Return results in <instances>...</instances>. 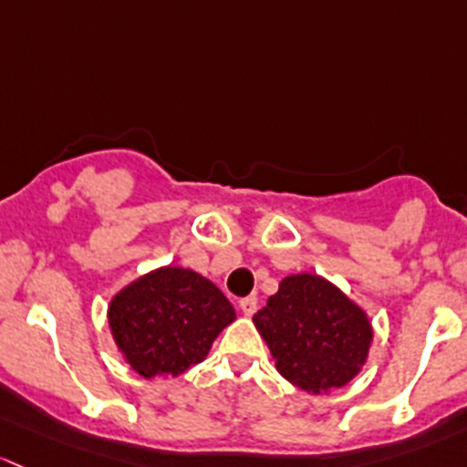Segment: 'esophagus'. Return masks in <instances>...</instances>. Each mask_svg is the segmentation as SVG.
Here are the masks:
<instances>
[{
	"label": "esophagus",
	"mask_w": 467,
	"mask_h": 467,
	"mask_svg": "<svg viewBox=\"0 0 467 467\" xmlns=\"http://www.w3.org/2000/svg\"><path fill=\"white\" fill-rule=\"evenodd\" d=\"M238 307L243 315L252 317L254 312H256V296H244V299L238 301Z\"/></svg>",
	"instance_id": "34e87169"
}]
</instances>
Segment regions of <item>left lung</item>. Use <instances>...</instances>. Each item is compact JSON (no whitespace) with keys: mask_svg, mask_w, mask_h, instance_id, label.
I'll return each mask as SVG.
<instances>
[{"mask_svg":"<svg viewBox=\"0 0 467 467\" xmlns=\"http://www.w3.org/2000/svg\"><path fill=\"white\" fill-rule=\"evenodd\" d=\"M258 333L287 382L328 393L362 371L373 341L367 312L317 274H292L254 315Z\"/></svg>","mask_w":467,"mask_h":467,"instance_id":"obj_1","label":"left lung"}]
</instances>
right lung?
I'll use <instances>...</instances> for the list:
<instances>
[{
    "mask_svg": "<svg viewBox=\"0 0 467 467\" xmlns=\"http://www.w3.org/2000/svg\"><path fill=\"white\" fill-rule=\"evenodd\" d=\"M234 319V306L209 278L175 265L143 274L108 306L114 344L146 379L200 364Z\"/></svg>",
    "mask_w": 467,
    "mask_h": 467,
    "instance_id": "add662e5",
    "label": "right lung"
}]
</instances>
